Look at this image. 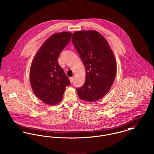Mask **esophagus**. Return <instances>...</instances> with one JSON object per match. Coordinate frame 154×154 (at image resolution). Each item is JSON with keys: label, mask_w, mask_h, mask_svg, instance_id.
Returning <instances> with one entry per match:
<instances>
[{"label": "esophagus", "mask_w": 154, "mask_h": 154, "mask_svg": "<svg viewBox=\"0 0 154 154\" xmlns=\"http://www.w3.org/2000/svg\"><path fill=\"white\" fill-rule=\"evenodd\" d=\"M69 79H70V82H71V83H72V82H73V79H74L73 77H70Z\"/></svg>", "instance_id": "34e87169"}]
</instances>
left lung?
<instances>
[{"mask_svg": "<svg viewBox=\"0 0 154 154\" xmlns=\"http://www.w3.org/2000/svg\"><path fill=\"white\" fill-rule=\"evenodd\" d=\"M72 43L85 67V82L76 88L82 100L94 102L104 97L112 86L117 72L114 55L105 38L96 31L73 34Z\"/></svg>", "mask_w": 154, "mask_h": 154, "instance_id": "left-lung-1", "label": "left lung"}]
</instances>
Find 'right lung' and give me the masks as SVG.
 <instances>
[{
  "instance_id": "1",
  "label": "right lung",
  "mask_w": 154,
  "mask_h": 154,
  "mask_svg": "<svg viewBox=\"0 0 154 154\" xmlns=\"http://www.w3.org/2000/svg\"><path fill=\"white\" fill-rule=\"evenodd\" d=\"M72 34L62 32L51 35L35 54L30 68L29 79L34 94L48 105L59 103L70 80L59 65L60 52L70 40Z\"/></svg>"
}]
</instances>
